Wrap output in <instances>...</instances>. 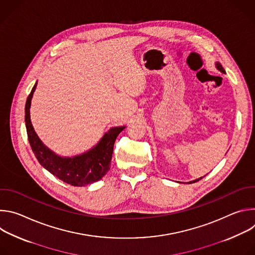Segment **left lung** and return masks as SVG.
<instances>
[{"mask_svg":"<svg viewBox=\"0 0 255 255\" xmlns=\"http://www.w3.org/2000/svg\"><path fill=\"white\" fill-rule=\"evenodd\" d=\"M216 67L219 69L221 72H223V74H225V69L223 68V66L221 65V63H219V62H216ZM203 177H200V178H197V179H195V180H193V181H190V184H192V183H196V181H198V180H200V179H202Z\"/></svg>","mask_w":255,"mask_h":255,"instance_id":"1","label":"left lung"}]
</instances>
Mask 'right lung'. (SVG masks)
I'll use <instances>...</instances> for the list:
<instances>
[{"label": "right lung", "mask_w": 255, "mask_h": 255, "mask_svg": "<svg viewBox=\"0 0 255 255\" xmlns=\"http://www.w3.org/2000/svg\"><path fill=\"white\" fill-rule=\"evenodd\" d=\"M36 85L37 83L29 94L25 106L28 140L36 158L45 169L68 185L83 187L98 181L110 169L115 140L125 126L111 128L94 148L83 154L74 157H61L45 146L31 124L30 106Z\"/></svg>", "instance_id": "add662e5"}]
</instances>
